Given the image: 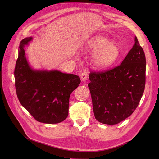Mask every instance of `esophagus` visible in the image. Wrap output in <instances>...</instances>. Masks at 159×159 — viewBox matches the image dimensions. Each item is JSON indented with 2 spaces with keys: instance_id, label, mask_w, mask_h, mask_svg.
I'll use <instances>...</instances> for the list:
<instances>
[{
  "instance_id": "34e87169",
  "label": "esophagus",
  "mask_w": 159,
  "mask_h": 159,
  "mask_svg": "<svg viewBox=\"0 0 159 159\" xmlns=\"http://www.w3.org/2000/svg\"><path fill=\"white\" fill-rule=\"evenodd\" d=\"M87 77H88V73L86 71H84L82 72L81 75H80V77H81V80L82 81H85L87 79Z\"/></svg>"
}]
</instances>
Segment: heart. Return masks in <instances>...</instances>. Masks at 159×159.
<instances>
[{"mask_svg":"<svg viewBox=\"0 0 159 159\" xmlns=\"http://www.w3.org/2000/svg\"><path fill=\"white\" fill-rule=\"evenodd\" d=\"M86 47L95 52L92 57L93 64L100 69L111 67L119 59L120 54L118 45L102 35L91 38L87 42Z\"/></svg>","mask_w":159,"mask_h":159,"instance_id":"b5f03b06","label":"heart"}]
</instances>
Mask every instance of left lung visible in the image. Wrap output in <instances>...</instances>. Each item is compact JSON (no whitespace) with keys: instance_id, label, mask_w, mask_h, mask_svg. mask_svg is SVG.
Listing matches in <instances>:
<instances>
[{"instance_id":"1","label":"left lung","mask_w":159,"mask_h":159,"mask_svg":"<svg viewBox=\"0 0 159 159\" xmlns=\"http://www.w3.org/2000/svg\"><path fill=\"white\" fill-rule=\"evenodd\" d=\"M146 65L144 50L135 37L120 65L104 72H90L88 87L98 122L116 124L136 110L144 91Z\"/></svg>"}]
</instances>
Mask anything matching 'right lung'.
Masks as SVG:
<instances>
[{"label":"right lung","instance_id":"right-lung-1","mask_svg":"<svg viewBox=\"0 0 159 159\" xmlns=\"http://www.w3.org/2000/svg\"><path fill=\"white\" fill-rule=\"evenodd\" d=\"M32 39L27 37L20 43L14 71L16 95L36 120L46 124L61 122L68 115L70 96L80 79L77 75L57 70H33L24 49Z\"/></svg>","mask_w":159,"mask_h":159}]
</instances>
